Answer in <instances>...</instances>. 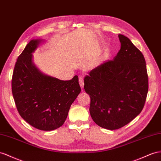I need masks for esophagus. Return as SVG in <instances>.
Masks as SVG:
<instances>
[{"label": "esophagus", "mask_w": 161, "mask_h": 161, "mask_svg": "<svg viewBox=\"0 0 161 161\" xmlns=\"http://www.w3.org/2000/svg\"><path fill=\"white\" fill-rule=\"evenodd\" d=\"M79 83H80V86H81V88H84V83L83 78H82L81 77H79Z\"/></svg>", "instance_id": "obj_1"}]
</instances>
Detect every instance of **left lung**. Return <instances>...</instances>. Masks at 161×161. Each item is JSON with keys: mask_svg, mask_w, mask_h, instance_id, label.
<instances>
[{"mask_svg": "<svg viewBox=\"0 0 161 161\" xmlns=\"http://www.w3.org/2000/svg\"><path fill=\"white\" fill-rule=\"evenodd\" d=\"M118 37L121 47L117 55L91 70L84 81L90 97V116L108 130L120 129L137 117L148 91L143 55L126 36Z\"/></svg>", "mask_w": 161, "mask_h": 161, "instance_id": "1", "label": "left lung"}]
</instances>
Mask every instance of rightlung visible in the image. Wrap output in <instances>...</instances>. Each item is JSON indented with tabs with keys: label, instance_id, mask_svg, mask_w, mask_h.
<instances>
[{
	"label": "right lung",
	"instance_id": "add662e5",
	"mask_svg": "<svg viewBox=\"0 0 161 161\" xmlns=\"http://www.w3.org/2000/svg\"><path fill=\"white\" fill-rule=\"evenodd\" d=\"M41 41L31 40L18 58L11 89L21 117L36 129L47 131L63 125L81 88L77 75L63 81L45 75L36 67L32 53Z\"/></svg>",
	"mask_w": 161,
	"mask_h": 161
}]
</instances>
